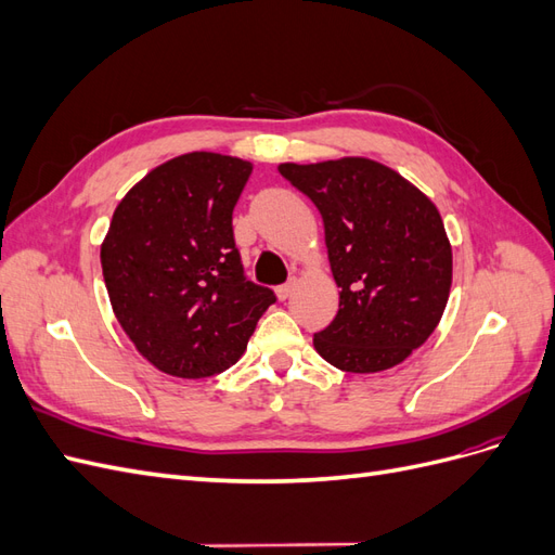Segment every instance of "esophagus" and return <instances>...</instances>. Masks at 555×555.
Here are the masks:
<instances>
[{
    "instance_id": "obj_1",
    "label": "esophagus",
    "mask_w": 555,
    "mask_h": 555,
    "mask_svg": "<svg viewBox=\"0 0 555 555\" xmlns=\"http://www.w3.org/2000/svg\"><path fill=\"white\" fill-rule=\"evenodd\" d=\"M294 289H296V280H289L287 284H282V287H278L275 294H278L280 300H287L294 294Z\"/></svg>"
}]
</instances>
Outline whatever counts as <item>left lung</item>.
<instances>
[{"label": "left lung", "instance_id": "left-lung-1", "mask_svg": "<svg viewBox=\"0 0 555 555\" xmlns=\"http://www.w3.org/2000/svg\"><path fill=\"white\" fill-rule=\"evenodd\" d=\"M322 212L340 287L333 322L314 333L319 357L345 373L405 361L440 324L451 289V243L433 201L367 157L280 164Z\"/></svg>", "mask_w": 555, "mask_h": 555}]
</instances>
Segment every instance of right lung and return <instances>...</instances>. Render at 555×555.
Returning a JSON list of instances; mask_svg holds the SVG:
<instances>
[{
	"instance_id": "obj_1",
	"label": "right lung",
	"mask_w": 555,
	"mask_h": 555,
	"mask_svg": "<svg viewBox=\"0 0 555 555\" xmlns=\"http://www.w3.org/2000/svg\"><path fill=\"white\" fill-rule=\"evenodd\" d=\"M251 164L188 153L159 164L117 204L102 243L113 312L157 371L201 379L236 363L275 304L245 280L233 206Z\"/></svg>"
}]
</instances>
